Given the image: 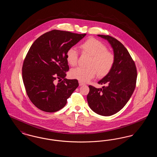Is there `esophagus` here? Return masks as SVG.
Returning a JSON list of instances; mask_svg holds the SVG:
<instances>
[{"mask_svg": "<svg viewBox=\"0 0 157 157\" xmlns=\"http://www.w3.org/2000/svg\"><path fill=\"white\" fill-rule=\"evenodd\" d=\"M79 86H82V85H85V83L83 82H82V81H79Z\"/></svg>", "mask_w": 157, "mask_h": 157, "instance_id": "34e87169", "label": "esophagus"}]
</instances>
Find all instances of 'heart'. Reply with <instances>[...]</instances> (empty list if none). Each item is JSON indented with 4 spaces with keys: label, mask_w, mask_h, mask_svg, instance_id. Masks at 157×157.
<instances>
[{
    "label": "heart",
    "mask_w": 157,
    "mask_h": 157,
    "mask_svg": "<svg viewBox=\"0 0 157 157\" xmlns=\"http://www.w3.org/2000/svg\"><path fill=\"white\" fill-rule=\"evenodd\" d=\"M79 48L82 53L90 56L87 66L88 67H77L70 72L72 78L82 82H87L93 79L97 73L99 77H104L111 70L115 58L112 52L106 50L102 42L94 38H90L81 44ZM78 52L75 48L68 49L66 58L68 63L75 66L78 63Z\"/></svg>",
    "instance_id": "obj_1"
}]
</instances>
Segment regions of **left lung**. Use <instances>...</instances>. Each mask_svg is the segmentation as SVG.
Instances as JSON below:
<instances>
[{
    "instance_id": "obj_1",
    "label": "left lung",
    "mask_w": 157,
    "mask_h": 157,
    "mask_svg": "<svg viewBox=\"0 0 157 157\" xmlns=\"http://www.w3.org/2000/svg\"><path fill=\"white\" fill-rule=\"evenodd\" d=\"M98 36L110 44L115 61L110 72L98 82L106 86L96 88L90 85L87 101L94 112L111 116L122 109L132 96L136 81V69L129 53L120 41L108 35Z\"/></svg>"
}]
</instances>
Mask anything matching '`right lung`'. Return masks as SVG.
<instances>
[{
    "label": "right lung",
    "instance_id": "right-lung-1",
    "mask_svg": "<svg viewBox=\"0 0 157 157\" xmlns=\"http://www.w3.org/2000/svg\"><path fill=\"white\" fill-rule=\"evenodd\" d=\"M86 35L53 30L30 46L23 65V81L28 97L39 109L47 112L61 109L78 86V80L65 78L69 69L66 54ZM61 78L63 81L55 82Z\"/></svg>",
    "mask_w": 157,
    "mask_h": 157
}]
</instances>
